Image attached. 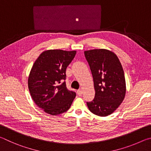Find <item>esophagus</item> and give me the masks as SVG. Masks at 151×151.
<instances>
[{"instance_id": "1", "label": "esophagus", "mask_w": 151, "mask_h": 151, "mask_svg": "<svg viewBox=\"0 0 151 151\" xmlns=\"http://www.w3.org/2000/svg\"><path fill=\"white\" fill-rule=\"evenodd\" d=\"M77 94L78 96L82 95V94H83V91H82V89H79V90L77 91Z\"/></svg>"}]
</instances>
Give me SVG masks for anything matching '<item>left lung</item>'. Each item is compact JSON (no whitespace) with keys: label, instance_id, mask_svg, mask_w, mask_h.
Wrapping results in <instances>:
<instances>
[{"label":"left lung","instance_id":"left-lung-1","mask_svg":"<svg viewBox=\"0 0 151 151\" xmlns=\"http://www.w3.org/2000/svg\"><path fill=\"white\" fill-rule=\"evenodd\" d=\"M93 77L95 96L86 104L96 115L112 113L124 100L126 83L123 68L117 56L106 49L85 51Z\"/></svg>","mask_w":151,"mask_h":151}]
</instances>
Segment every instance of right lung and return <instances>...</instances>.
I'll return each mask as SVG.
<instances>
[{"mask_svg":"<svg viewBox=\"0 0 151 151\" xmlns=\"http://www.w3.org/2000/svg\"><path fill=\"white\" fill-rule=\"evenodd\" d=\"M76 51H44L33 65L28 86L35 104L45 112L57 115L68 111L76 93L66 86V70Z\"/></svg>","mask_w":151,"mask_h":151,"instance_id":"1","label":"right lung"}]
</instances>
